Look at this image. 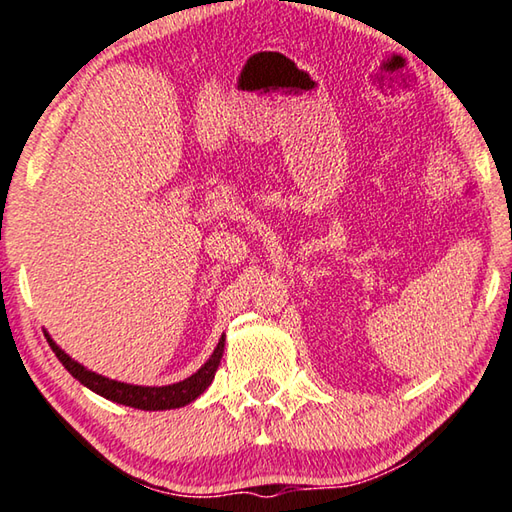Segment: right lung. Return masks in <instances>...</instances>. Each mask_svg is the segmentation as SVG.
Returning <instances> with one entry per match:
<instances>
[{
  "mask_svg": "<svg viewBox=\"0 0 512 512\" xmlns=\"http://www.w3.org/2000/svg\"><path fill=\"white\" fill-rule=\"evenodd\" d=\"M44 336H46V340H49V347L53 349L55 356H58L64 369H67L73 378H78L82 385L89 387L91 392L105 396L107 401H114V403L127 405V407H136V410H147V412L183 407L206 392L208 385L212 383V378H215V374H217L221 356H224V342H226V338L221 336L215 353H212L206 365H203L197 374H192L190 378L181 380V383L165 385V387H141V385L118 383V380H109L105 376L96 374V371L85 369L80 362L71 360L67 353L55 345V342L49 338V333H44Z\"/></svg>",
  "mask_w": 512,
  "mask_h": 512,
  "instance_id": "obj_1",
  "label": "right lung"
}]
</instances>
